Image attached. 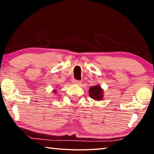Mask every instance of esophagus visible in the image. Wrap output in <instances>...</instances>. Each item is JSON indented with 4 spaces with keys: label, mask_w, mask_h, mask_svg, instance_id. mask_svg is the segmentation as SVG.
I'll use <instances>...</instances> for the list:
<instances>
[{
    "label": "esophagus",
    "mask_w": 154,
    "mask_h": 154,
    "mask_svg": "<svg viewBox=\"0 0 154 154\" xmlns=\"http://www.w3.org/2000/svg\"><path fill=\"white\" fill-rule=\"evenodd\" d=\"M72 82H73V84H77V85H79V86H81V84H82V82L78 81V80H76V79H73Z\"/></svg>",
    "instance_id": "esophagus-1"
}]
</instances>
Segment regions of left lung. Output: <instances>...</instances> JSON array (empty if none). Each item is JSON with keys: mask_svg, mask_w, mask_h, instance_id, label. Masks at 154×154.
Returning a JSON list of instances; mask_svg holds the SVG:
<instances>
[{"mask_svg": "<svg viewBox=\"0 0 154 154\" xmlns=\"http://www.w3.org/2000/svg\"><path fill=\"white\" fill-rule=\"evenodd\" d=\"M88 94L91 98L95 100L100 101L103 99V89L100 85H96L90 87L88 91Z\"/></svg>", "mask_w": 154, "mask_h": 154, "instance_id": "1", "label": "left lung"}]
</instances>
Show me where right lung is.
<instances>
[{"label": "right lung", "instance_id": "add662e5", "mask_svg": "<svg viewBox=\"0 0 154 154\" xmlns=\"http://www.w3.org/2000/svg\"><path fill=\"white\" fill-rule=\"evenodd\" d=\"M53 93H54V94H56V93H57V91H56V89H54L53 90Z\"/></svg>", "mask_w": 154, "mask_h": 154}]
</instances>
